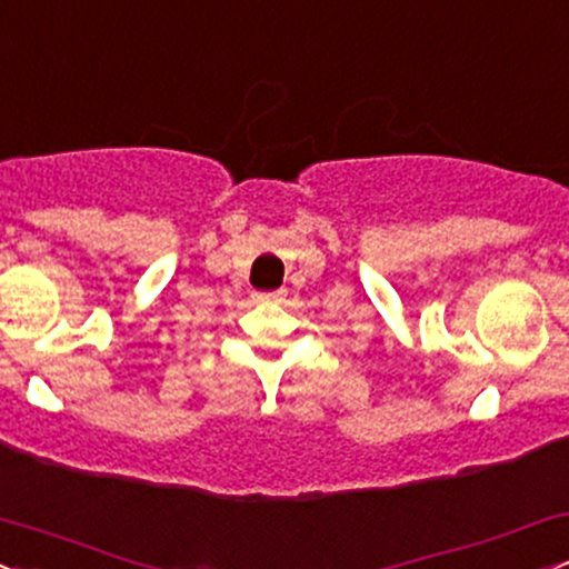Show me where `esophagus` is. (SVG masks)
I'll return each instance as SVG.
<instances>
[{"label": "esophagus", "mask_w": 569, "mask_h": 569, "mask_svg": "<svg viewBox=\"0 0 569 569\" xmlns=\"http://www.w3.org/2000/svg\"><path fill=\"white\" fill-rule=\"evenodd\" d=\"M253 297L259 299V302H280L283 299V289H276V291H257Z\"/></svg>", "instance_id": "1"}]
</instances>
